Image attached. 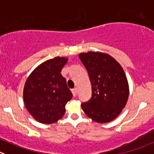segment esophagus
I'll list each match as a JSON object with an SVG mask.
<instances>
[{
	"instance_id": "obj_1",
	"label": "esophagus",
	"mask_w": 154,
	"mask_h": 154,
	"mask_svg": "<svg viewBox=\"0 0 154 154\" xmlns=\"http://www.w3.org/2000/svg\"><path fill=\"white\" fill-rule=\"evenodd\" d=\"M72 93H73V95H74V97H76V96L77 95V88L72 89Z\"/></svg>"
}]
</instances>
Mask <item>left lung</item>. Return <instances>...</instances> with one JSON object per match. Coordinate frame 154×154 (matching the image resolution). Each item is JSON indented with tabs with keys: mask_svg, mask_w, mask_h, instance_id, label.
I'll list each match as a JSON object with an SVG mask.
<instances>
[{
	"mask_svg": "<svg viewBox=\"0 0 154 154\" xmlns=\"http://www.w3.org/2000/svg\"><path fill=\"white\" fill-rule=\"evenodd\" d=\"M88 72L92 97L82 103V109L92 120L109 122L122 111L127 103L129 87L124 70L109 54L89 51L79 54Z\"/></svg>",
	"mask_w": 154,
	"mask_h": 154,
	"instance_id": "left-lung-1",
	"label": "left lung"
}]
</instances>
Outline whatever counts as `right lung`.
Masks as SVG:
<instances>
[{
	"instance_id": "right-lung-1",
	"label": "right lung",
	"mask_w": 154,
	"mask_h": 154,
	"mask_svg": "<svg viewBox=\"0 0 154 154\" xmlns=\"http://www.w3.org/2000/svg\"><path fill=\"white\" fill-rule=\"evenodd\" d=\"M67 60L56 57L45 61L26 81L24 103L30 115L38 122L51 124L65 113V105L73 97L66 79L61 74Z\"/></svg>"
}]
</instances>
